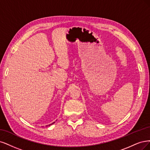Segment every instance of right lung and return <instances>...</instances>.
<instances>
[{
    "instance_id": "right-lung-1",
    "label": "right lung",
    "mask_w": 150,
    "mask_h": 150,
    "mask_svg": "<svg viewBox=\"0 0 150 150\" xmlns=\"http://www.w3.org/2000/svg\"><path fill=\"white\" fill-rule=\"evenodd\" d=\"M55 123V122H54V123ZM53 123H52V124H53ZM52 124H50V125H52ZM50 125H49V126H50Z\"/></svg>"
}]
</instances>
